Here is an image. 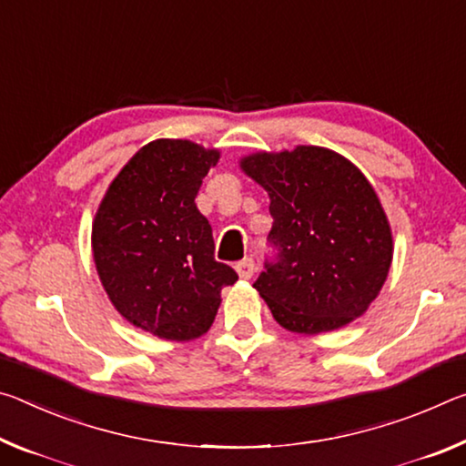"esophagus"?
<instances>
[{
  "label": "esophagus",
  "instance_id": "34e87169",
  "mask_svg": "<svg viewBox=\"0 0 466 466\" xmlns=\"http://www.w3.org/2000/svg\"><path fill=\"white\" fill-rule=\"evenodd\" d=\"M235 270H238V274H239L243 280L251 279V277H254V270H256L254 268V260H251V258H243L241 262L235 264Z\"/></svg>",
  "mask_w": 466,
  "mask_h": 466
}]
</instances>
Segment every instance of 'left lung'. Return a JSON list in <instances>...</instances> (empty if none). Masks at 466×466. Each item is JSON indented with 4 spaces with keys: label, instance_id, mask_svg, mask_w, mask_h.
<instances>
[{
    "label": "left lung",
    "instance_id": "obj_1",
    "mask_svg": "<svg viewBox=\"0 0 466 466\" xmlns=\"http://www.w3.org/2000/svg\"><path fill=\"white\" fill-rule=\"evenodd\" d=\"M241 169L270 198L274 256L254 289L277 322L318 334L347 326L376 299L392 264V231L371 183L339 152H256Z\"/></svg>",
    "mask_w": 466,
    "mask_h": 466
}]
</instances>
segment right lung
I'll list each match as a JSON object with an SVG mask.
<instances>
[{"label":"right lung","mask_w":466,"mask_h":466,"mask_svg":"<svg viewBox=\"0 0 466 466\" xmlns=\"http://www.w3.org/2000/svg\"><path fill=\"white\" fill-rule=\"evenodd\" d=\"M220 152L189 140L148 142L111 181L93 223V256L111 303L165 340H192L215 322L223 287L212 227L196 196Z\"/></svg>","instance_id":"1"}]
</instances>
